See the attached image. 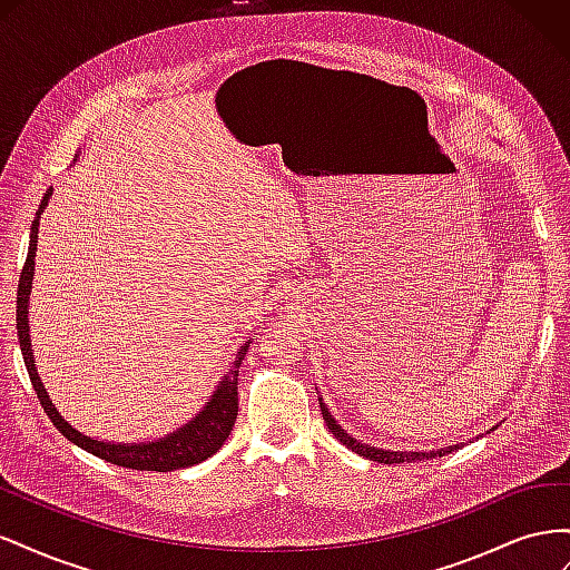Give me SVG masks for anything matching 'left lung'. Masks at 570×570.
Segmentation results:
<instances>
[{"instance_id": "8db88e82", "label": "left lung", "mask_w": 570, "mask_h": 570, "mask_svg": "<svg viewBox=\"0 0 570 570\" xmlns=\"http://www.w3.org/2000/svg\"><path fill=\"white\" fill-rule=\"evenodd\" d=\"M321 402V411H323V421L327 425V430L347 446V450L356 452L358 456H366L371 461H377V463H404V461H423V459H435V456H442L446 452H454L459 450V444L454 446H446V450H438V452H390V450H377V446H371V444H364L354 440L352 435H347V430H342V425L331 416V411H327V406L323 404V396H318Z\"/></svg>"}]
</instances>
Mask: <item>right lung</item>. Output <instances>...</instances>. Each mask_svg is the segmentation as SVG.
Returning <instances> with one entry per match:
<instances>
[{
	"mask_svg": "<svg viewBox=\"0 0 570 570\" xmlns=\"http://www.w3.org/2000/svg\"><path fill=\"white\" fill-rule=\"evenodd\" d=\"M51 197V187L47 189V195L40 202V209L36 214V220L30 226V245H28V256L19 278V292H16V327H19V342H21V352L26 368L30 375V383L38 392V400L45 409L51 423L57 425L59 433L78 444L80 450L90 452L99 459H105L109 463L124 465V469H135V471H159L168 473L176 469H187V465L202 463L204 459H209L216 454L223 442L228 440L230 430L237 419V373L239 364L249 350V342L239 347L235 354L233 366L223 373L220 383L216 392L212 394V400L204 404V409L197 413V416L178 428L176 433H170L161 440L154 442H140V444H120V442H105V440H92L88 435H82L80 430H76L71 423L63 421L57 406L51 404L49 394L40 381L38 368H36V358H32V344H30V325H28V299H30V289H32V271H36V252H38V228H40V214L47 206Z\"/></svg>",
	"mask_w": 570,
	"mask_h": 570,
	"instance_id": "obj_1",
	"label": "right lung"
}]
</instances>
